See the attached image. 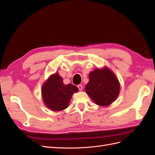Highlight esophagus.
Here are the masks:
<instances>
[{
    "instance_id": "34e87169",
    "label": "esophagus",
    "mask_w": 155,
    "mask_h": 155,
    "mask_svg": "<svg viewBox=\"0 0 155 155\" xmlns=\"http://www.w3.org/2000/svg\"><path fill=\"white\" fill-rule=\"evenodd\" d=\"M78 89L79 91H82V89H83V87H82V85H78Z\"/></svg>"
}]
</instances>
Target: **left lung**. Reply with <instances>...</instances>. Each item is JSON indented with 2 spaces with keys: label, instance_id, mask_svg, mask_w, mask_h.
<instances>
[{
  "label": "left lung",
  "instance_id": "1",
  "mask_svg": "<svg viewBox=\"0 0 155 155\" xmlns=\"http://www.w3.org/2000/svg\"><path fill=\"white\" fill-rule=\"evenodd\" d=\"M120 83L115 74L107 67L95 69L89 74L85 90L96 105L109 106L118 97Z\"/></svg>",
  "mask_w": 155,
  "mask_h": 155
}]
</instances>
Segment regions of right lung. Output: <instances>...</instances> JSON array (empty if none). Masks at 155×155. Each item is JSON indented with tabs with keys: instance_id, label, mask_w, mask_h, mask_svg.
Segmentation results:
<instances>
[{
	"instance_id": "1",
	"label": "right lung",
	"mask_w": 155,
	"mask_h": 155,
	"mask_svg": "<svg viewBox=\"0 0 155 155\" xmlns=\"http://www.w3.org/2000/svg\"><path fill=\"white\" fill-rule=\"evenodd\" d=\"M78 88L72 84L64 85L59 74L50 76L42 86V97L45 105L54 111L63 110L68 107L72 94Z\"/></svg>"
}]
</instances>
